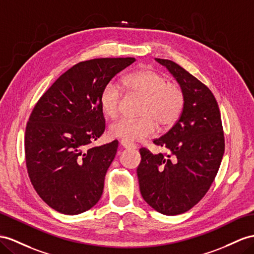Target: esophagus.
Masks as SVG:
<instances>
[{
	"instance_id": "34e87169",
	"label": "esophagus",
	"mask_w": 254,
	"mask_h": 254,
	"mask_svg": "<svg viewBox=\"0 0 254 254\" xmlns=\"http://www.w3.org/2000/svg\"><path fill=\"white\" fill-rule=\"evenodd\" d=\"M120 146L122 147V148H135L136 146L135 145H133L132 142H129V141H127V140H125V139H122V140H120Z\"/></svg>"
}]
</instances>
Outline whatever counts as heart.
I'll return each instance as SVG.
<instances>
[{"mask_svg": "<svg viewBox=\"0 0 254 254\" xmlns=\"http://www.w3.org/2000/svg\"><path fill=\"white\" fill-rule=\"evenodd\" d=\"M131 93L142 97L138 119L122 118L110 125L112 137L127 141H139L152 135L161 127L176 123L185 105L184 92L177 84L167 82L166 78L150 68L136 70L123 79ZM122 90L118 83L109 81L100 94V107L108 118H115L120 112Z\"/></svg>", "mask_w": 254, "mask_h": 254, "instance_id": "obj_1", "label": "heart"}]
</instances>
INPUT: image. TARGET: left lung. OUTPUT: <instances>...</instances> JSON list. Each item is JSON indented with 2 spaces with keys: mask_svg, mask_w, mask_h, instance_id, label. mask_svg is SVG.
Returning <instances> with one entry per match:
<instances>
[{
  "mask_svg": "<svg viewBox=\"0 0 254 254\" xmlns=\"http://www.w3.org/2000/svg\"><path fill=\"white\" fill-rule=\"evenodd\" d=\"M155 60L179 83L185 105L175 126L153 140L171 154L140 148L137 176L147 204L175 216L191 209L209 190L223 158L224 134L218 103L208 87L177 63Z\"/></svg>",
  "mask_w": 254,
  "mask_h": 254,
  "instance_id": "obj_1",
  "label": "left lung"
}]
</instances>
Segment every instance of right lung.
I'll list each match as a JSON object with an SVG mask.
<instances>
[{"mask_svg": "<svg viewBox=\"0 0 254 254\" xmlns=\"http://www.w3.org/2000/svg\"><path fill=\"white\" fill-rule=\"evenodd\" d=\"M135 58H101L77 63L45 92L25 127V163L41 198L64 214L89 210L100 200L118 140L89 145L105 131L103 88Z\"/></svg>", "mask_w": 254, "mask_h": 254, "instance_id": "obj_1", "label": "right lung"}]
</instances>
